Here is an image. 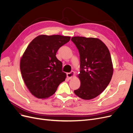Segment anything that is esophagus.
<instances>
[{"label":"esophagus","mask_w":133,"mask_h":133,"mask_svg":"<svg viewBox=\"0 0 133 133\" xmlns=\"http://www.w3.org/2000/svg\"><path fill=\"white\" fill-rule=\"evenodd\" d=\"M74 74H75V72L73 71H72L70 72V73H67V77L69 78V79H71L72 78L74 77Z\"/></svg>","instance_id":"obj_1"}]
</instances>
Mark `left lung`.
Segmentation results:
<instances>
[{
    "instance_id": "1",
    "label": "left lung",
    "mask_w": 133,
    "mask_h": 133,
    "mask_svg": "<svg viewBox=\"0 0 133 133\" xmlns=\"http://www.w3.org/2000/svg\"><path fill=\"white\" fill-rule=\"evenodd\" d=\"M71 40L79 50L80 61V87L74 92L82 99H94L106 89L113 74L109 50L98 38L73 37Z\"/></svg>"
}]
</instances>
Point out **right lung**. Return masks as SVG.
<instances>
[{"label": "right lung", "instance_id": "1", "mask_svg": "<svg viewBox=\"0 0 133 133\" xmlns=\"http://www.w3.org/2000/svg\"><path fill=\"white\" fill-rule=\"evenodd\" d=\"M70 37L40 35L27 46L20 61V69L26 87L38 99L53 95L66 74L62 71V63L56 53Z\"/></svg>", "mask_w": 133, "mask_h": 133}]
</instances>
